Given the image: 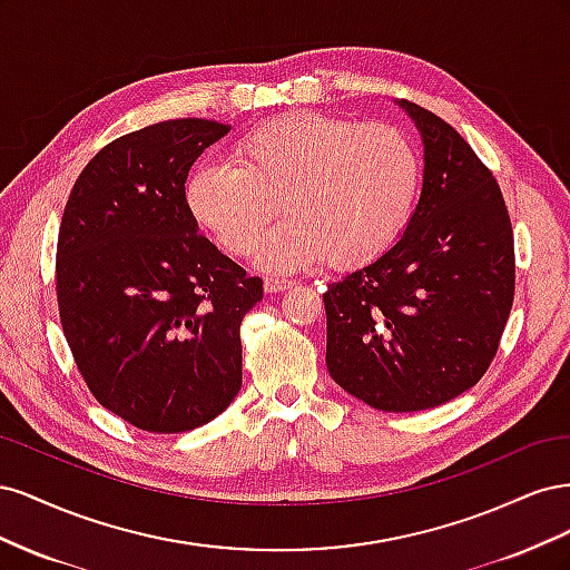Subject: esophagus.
I'll return each instance as SVG.
<instances>
[{
  "label": "esophagus",
  "mask_w": 570,
  "mask_h": 570,
  "mask_svg": "<svg viewBox=\"0 0 570 570\" xmlns=\"http://www.w3.org/2000/svg\"><path fill=\"white\" fill-rule=\"evenodd\" d=\"M292 285H295V281H287V278H275V275H268V278L264 281V287H266V292H285V289H289Z\"/></svg>",
  "instance_id": "34e87169"
}]
</instances>
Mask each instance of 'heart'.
<instances>
[{"instance_id":"obj_1","label":"heart","mask_w":570,"mask_h":570,"mask_svg":"<svg viewBox=\"0 0 570 570\" xmlns=\"http://www.w3.org/2000/svg\"><path fill=\"white\" fill-rule=\"evenodd\" d=\"M419 185V151L400 128L289 111L239 137L233 164L197 166L185 197L199 226L237 256L256 247L281 199L287 218L258 247V262L297 271L327 258L350 268L404 228Z\"/></svg>"}]
</instances>
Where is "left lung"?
Wrapping results in <instances>:
<instances>
[{
  "instance_id": "obj_1",
  "label": "left lung",
  "mask_w": 570,
  "mask_h": 570,
  "mask_svg": "<svg viewBox=\"0 0 570 570\" xmlns=\"http://www.w3.org/2000/svg\"><path fill=\"white\" fill-rule=\"evenodd\" d=\"M423 189L404 235L323 292L333 381L381 411H423L485 375L513 304L507 204L471 145L413 101Z\"/></svg>"
}]
</instances>
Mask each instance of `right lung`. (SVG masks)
<instances>
[{
    "instance_id": "1",
    "label": "right lung",
    "mask_w": 570,
    "mask_h": 570,
    "mask_svg": "<svg viewBox=\"0 0 570 570\" xmlns=\"http://www.w3.org/2000/svg\"><path fill=\"white\" fill-rule=\"evenodd\" d=\"M230 126L176 118L82 168L57 243L59 316L95 400L147 433L214 421L243 387L239 323L262 278L199 235L185 180Z\"/></svg>"
}]
</instances>
